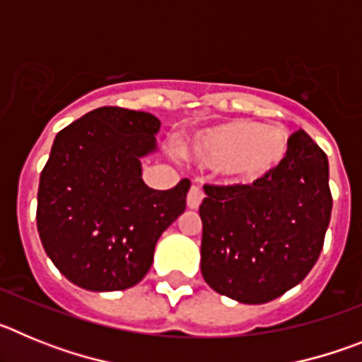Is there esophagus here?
<instances>
[{
	"mask_svg": "<svg viewBox=\"0 0 362 362\" xmlns=\"http://www.w3.org/2000/svg\"><path fill=\"white\" fill-rule=\"evenodd\" d=\"M203 197H204V192L201 190V187H196V185H194V187L188 190V196H187L188 209H192V210L199 209V204H201V201H203Z\"/></svg>",
	"mask_w": 362,
	"mask_h": 362,
	"instance_id": "esophagus-1",
	"label": "esophagus"
}]
</instances>
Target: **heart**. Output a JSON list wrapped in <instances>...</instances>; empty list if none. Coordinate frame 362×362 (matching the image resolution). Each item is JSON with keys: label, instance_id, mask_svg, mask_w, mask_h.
Wrapping results in <instances>:
<instances>
[{"label": "heart", "instance_id": "heart-1", "mask_svg": "<svg viewBox=\"0 0 362 362\" xmlns=\"http://www.w3.org/2000/svg\"><path fill=\"white\" fill-rule=\"evenodd\" d=\"M292 139L284 127L233 119L194 134L185 145V156L201 168L252 185L276 174L288 161Z\"/></svg>", "mask_w": 362, "mask_h": 362}]
</instances>
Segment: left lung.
Masks as SVG:
<instances>
[{
	"label": "left lung",
	"instance_id": "obj_1",
	"mask_svg": "<svg viewBox=\"0 0 362 362\" xmlns=\"http://www.w3.org/2000/svg\"><path fill=\"white\" fill-rule=\"evenodd\" d=\"M288 161L252 185H204L201 274L210 288L263 305L308 276L332 216L328 158L305 132L293 134Z\"/></svg>",
	"mask_w": 362,
	"mask_h": 362
}]
</instances>
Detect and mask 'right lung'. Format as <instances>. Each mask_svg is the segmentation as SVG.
Masks as SVG:
<instances>
[{
    "instance_id": "right-lung-1",
    "label": "right lung",
    "mask_w": 362,
    "mask_h": 362,
    "mask_svg": "<svg viewBox=\"0 0 362 362\" xmlns=\"http://www.w3.org/2000/svg\"><path fill=\"white\" fill-rule=\"evenodd\" d=\"M159 129L148 112L101 107L54 139L40 177L37 232L70 283L90 292L137 284L161 233L187 209L188 179L153 190L141 177Z\"/></svg>"
}]
</instances>
